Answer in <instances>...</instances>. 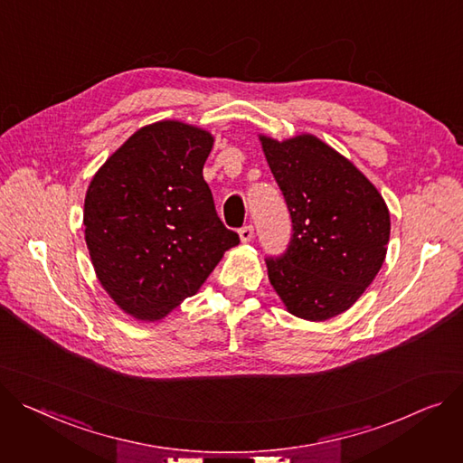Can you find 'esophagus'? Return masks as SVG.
Segmentation results:
<instances>
[{"label": "esophagus", "mask_w": 463, "mask_h": 463, "mask_svg": "<svg viewBox=\"0 0 463 463\" xmlns=\"http://www.w3.org/2000/svg\"><path fill=\"white\" fill-rule=\"evenodd\" d=\"M238 234H240V240H241L243 243H248V241H251V240H253V236H255V229H253L251 225H245V227H241V229L238 231Z\"/></svg>", "instance_id": "obj_1"}]
</instances>
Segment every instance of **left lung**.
Here are the masks:
<instances>
[{"label": "left lung", "instance_id": "8db88e82", "mask_svg": "<svg viewBox=\"0 0 463 463\" xmlns=\"http://www.w3.org/2000/svg\"><path fill=\"white\" fill-rule=\"evenodd\" d=\"M259 139L294 231L287 253L266 260L268 279L298 318L343 315L385 260L389 208L374 184L317 136Z\"/></svg>", "mask_w": 463, "mask_h": 463}]
</instances>
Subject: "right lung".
Instances as JSON below:
<instances>
[{
  "label": "right lung",
  "mask_w": 463,
  "mask_h": 463,
  "mask_svg": "<svg viewBox=\"0 0 463 463\" xmlns=\"http://www.w3.org/2000/svg\"><path fill=\"white\" fill-rule=\"evenodd\" d=\"M213 136L182 120L134 132L92 176L83 227L97 279L122 313L165 318L240 243L215 213L203 167Z\"/></svg>",
  "instance_id": "right-lung-1"
}]
</instances>
